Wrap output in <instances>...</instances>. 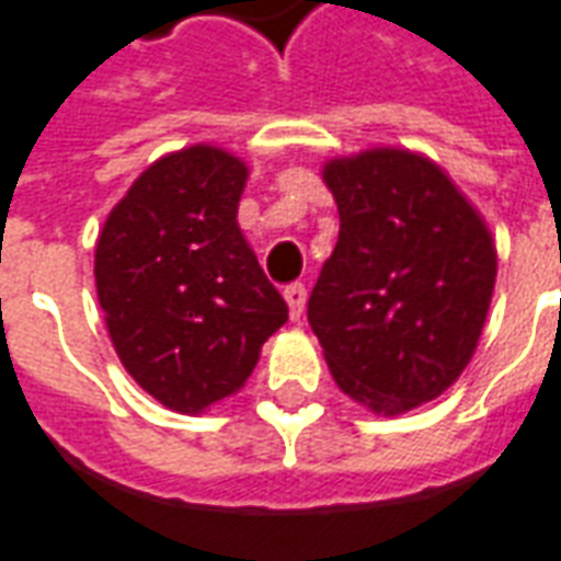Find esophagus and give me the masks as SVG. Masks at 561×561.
<instances>
[{
    "mask_svg": "<svg viewBox=\"0 0 561 561\" xmlns=\"http://www.w3.org/2000/svg\"><path fill=\"white\" fill-rule=\"evenodd\" d=\"M286 305H289V317L293 320H301V313H305V301H308V289L305 284H289L284 289Z\"/></svg>",
    "mask_w": 561,
    "mask_h": 561,
    "instance_id": "34e87169",
    "label": "esophagus"
}]
</instances>
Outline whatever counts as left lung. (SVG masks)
Returning <instances> with one entry per match:
<instances>
[{
  "label": "left lung",
  "instance_id": "obj_1",
  "mask_svg": "<svg viewBox=\"0 0 561 561\" xmlns=\"http://www.w3.org/2000/svg\"><path fill=\"white\" fill-rule=\"evenodd\" d=\"M341 232L308 301L343 394L400 415L457 382L488 320L496 244L439 163L367 149L322 167Z\"/></svg>",
  "mask_w": 561,
  "mask_h": 561
}]
</instances>
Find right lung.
<instances>
[{
    "label": "right lung",
    "mask_w": 561,
    "mask_h": 561,
    "mask_svg": "<svg viewBox=\"0 0 561 561\" xmlns=\"http://www.w3.org/2000/svg\"><path fill=\"white\" fill-rule=\"evenodd\" d=\"M244 182V161L218 146L170 151L98 236V301L118 362L173 412L236 394L289 313L239 230Z\"/></svg>",
    "instance_id": "add662e5"
}]
</instances>
